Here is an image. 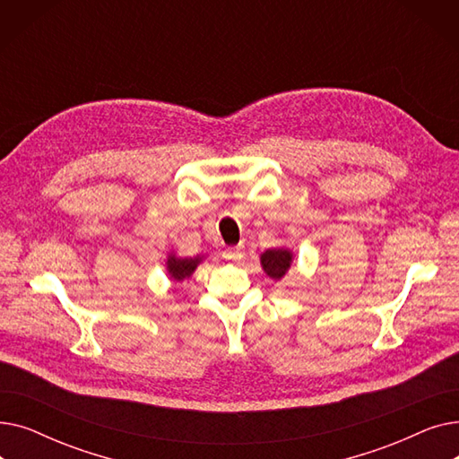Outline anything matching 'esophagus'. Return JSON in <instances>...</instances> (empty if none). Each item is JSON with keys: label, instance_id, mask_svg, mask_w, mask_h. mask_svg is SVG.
<instances>
[{"label": "esophagus", "instance_id": "esophagus-1", "mask_svg": "<svg viewBox=\"0 0 459 459\" xmlns=\"http://www.w3.org/2000/svg\"><path fill=\"white\" fill-rule=\"evenodd\" d=\"M246 256V249L244 246H234L223 251V258L225 260H242Z\"/></svg>", "mask_w": 459, "mask_h": 459}]
</instances>
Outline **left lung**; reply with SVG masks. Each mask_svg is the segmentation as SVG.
<instances>
[{
    "label": "left lung",
    "instance_id": "left-lung-1",
    "mask_svg": "<svg viewBox=\"0 0 459 459\" xmlns=\"http://www.w3.org/2000/svg\"><path fill=\"white\" fill-rule=\"evenodd\" d=\"M294 262V253L288 247H273L260 255V266L270 279L281 281Z\"/></svg>",
    "mask_w": 459,
    "mask_h": 459
}]
</instances>
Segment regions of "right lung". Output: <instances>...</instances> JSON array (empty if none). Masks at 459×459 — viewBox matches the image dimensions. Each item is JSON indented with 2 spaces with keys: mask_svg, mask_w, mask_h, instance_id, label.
<instances>
[{
  "mask_svg": "<svg viewBox=\"0 0 459 459\" xmlns=\"http://www.w3.org/2000/svg\"><path fill=\"white\" fill-rule=\"evenodd\" d=\"M203 255L197 256H177V253H169L167 260H165V266H167V273L173 281H184L189 279L193 275V272L197 270L199 264L203 262Z\"/></svg>",
  "mask_w": 459,
  "mask_h": 459,
  "instance_id": "obj_1",
  "label": "right lung"
}]
</instances>
